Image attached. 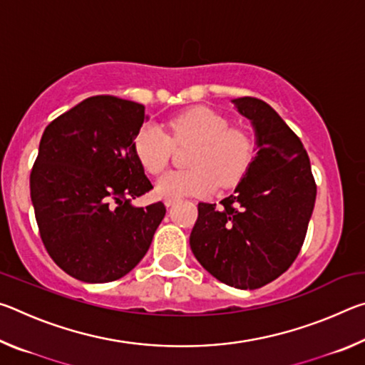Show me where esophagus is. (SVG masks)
Here are the masks:
<instances>
[{
    "instance_id": "34e87169",
    "label": "esophagus",
    "mask_w": 365,
    "mask_h": 365,
    "mask_svg": "<svg viewBox=\"0 0 365 365\" xmlns=\"http://www.w3.org/2000/svg\"><path fill=\"white\" fill-rule=\"evenodd\" d=\"M175 202H177V200H174V197H165V200H164V205L168 207H170L172 205H175Z\"/></svg>"
}]
</instances>
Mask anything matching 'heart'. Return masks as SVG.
I'll return each mask as SVG.
<instances>
[{
    "mask_svg": "<svg viewBox=\"0 0 365 365\" xmlns=\"http://www.w3.org/2000/svg\"><path fill=\"white\" fill-rule=\"evenodd\" d=\"M209 108H193L174 117L169 127L177 143H196L190 158L191 170L168 172L159 177L154 191L159 197L207 196L217 187H230L245 174L252 156V140L240 127ZM174 141L156 123H145L135 135L133 150L150 174L168 165Z\"/></svg>",
    "mask_w": 365,
    "mask_h": 365,
    "instance_id": "b5f03b06",
    "label": "heart"
}]
</instances>
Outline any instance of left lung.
Returning <instances> with one entry per match:
<instances>
[{"label": "left lung", "mask_w": 365, "mask_h": 365, "mask_svg": "<svg viewBox=\"0 0 365 365\" xmlns=\"http://www.w3.org/2000/svg\"><path fill=\"white\" fill-rule=\"evenodd\" d=\"M232 103L251 122L256 156L222 206L197 205L190 248L219 282L256 289L299 255L317 188L304 146L282 117L257 98Z\"/></svg>", "instance_id": "8db88e82"}]
</instances>
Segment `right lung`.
Instances as JSON below:
<instances>
[{"label": "right lung", "instance_id": "1", "mask_svg": "<svg viewBox=\"0 0 365 365\" xmlns=\"http://www.w3.org/2000/svg\"><path fill=\"white\" fill-rule=\"evenodd\" d=\"M148 120L140 103L86 98L43 132L30 197L48 255L86 283L127 275L150 250L165 215L163 202L132 200L153 188L133 150Z\"/></svg>", "mask_w": 365, "mask_h": 365}]
</instances>
